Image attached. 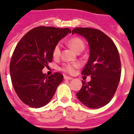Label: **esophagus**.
Here are the masks:
<instances>
[{
	"label": "esophagus",
	"mask_w": 134,
	"mask_h": 134,
	"mask_svg": "<svg viewBox=\"0 0 134 134\" xmlns=\"http://www.w3.org/2000/svg\"><path fill=\"white\" fill-rule=\"evenodd\" d=\"M64 79L65 80H72V78L70 77V76H64Z\"/></svg>",
	"instance_id": "1"
}]
</instances>
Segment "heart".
I'll return each mask as SVG.
<instances>
[{
    "label": "heart",
    "mask_w": 134,
    "mask_h": 134,
    "mask_svg": "<svg viewBox=\"0 0 134 134\" xmlns=\"http://www.w3.org/2000/svg\"><path fill=\"white\" fill-rule=\"evenodd\" d=\"M67 43L77 52H80L85 49V42L82 39L78 37H74L70 38L68 41ZM60 54H61V45L60 43H58L54 46L52 49L53 58L55 59L58 58L60 57ZM79 66H80V64L78 63L64 64L61 67V70L68 74H72L74 72L76 68H79Z\"/></svg>",
    "instance_id": "1"
}]
</instances>
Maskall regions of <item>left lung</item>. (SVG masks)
<instances>
[{
	"label": "left lung",
	"instance_id": "8db88e82",
	"mask_svg": "<svg viewBox=\"0 0 134 134\" xmlns=\"http://www.w3.org/2000/svg\"><path fill=\"white\" fill-rule=\"evenodd\" d=\"M85 37L90 48V56L82 74L91 76V80L82 81L78 99L86 107H102L110 102L119 85L121 64L118 48L103 32L89 27H77L72 31Z\"/></svg>",
	"mask_w": 134,
	"mask_h": 134
}]
</instances>
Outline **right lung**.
<instances>
[{
    "instance_id": "1",
    "label": "right lung",
    "mask_w": 134,
    "mask_h": 134,
    "mask_svg": "<svg viewBox=\"0 0 134 134\" xmlns=\"http://www.w3.org/2000/svg\"><path fill=\"white\" fill-rule=\"evenodd\" d=\"M71 30L40 26L28 31L16 45L10 62V74L16 94L25 104L40 108L48 104L62 82L59 72H42L52 62V49Z\"/></svg>"
}]
</instances>
